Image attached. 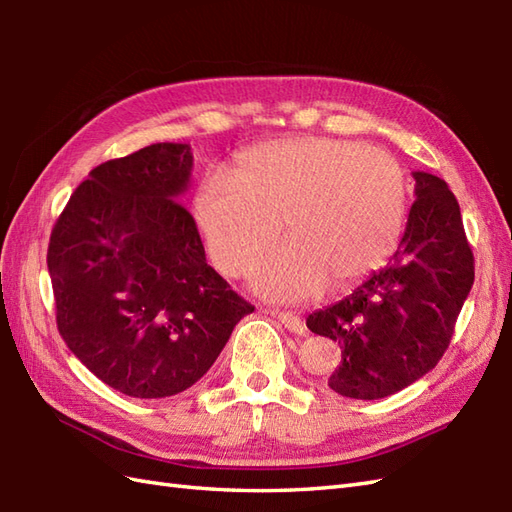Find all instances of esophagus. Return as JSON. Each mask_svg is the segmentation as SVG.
<instances>
[{"mask_svg":"<svg viewBox=\"0 0 512 512\" xmlns=\"http://www.w3.org/2000/svg\"><path fill=\"white\" fill-rule=\"evenodd\" d=\"M277 319H279L281 325H284L286 330L295 332V334H306V323H303V319L297 317V314H292V312H277Z\"/></svg>","mask_w":512,"mask_h":512,"instance_id":"34e87169","label":"esophagus"}]
</instances>
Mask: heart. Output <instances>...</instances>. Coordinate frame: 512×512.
Returning a JSON list of instances; mask_svg holds the SVG:
<instances>
[{"mask_svg":"<svg viewBox=\"0 0 512 512\" xmlns=\"http://www.w3.org/2000/svg\"><path fill=\"white\" fill-rule=\"evenodd\" d=\"M211 264L244 277L277 242L255 288L277 301L352 286L383 266L407 215V178L383 149L328 136L281 138L242 151L231 176L211 173L191 202Z\"/></svg>","mask_w":512,"mask_h":512,"instance_id":"heart-1","label":"heart"}]
</instances>
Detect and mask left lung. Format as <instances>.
Returning a JSON list of instances; mask_svg holds the SVG:
<instances>
[{
  "label": "left lung",
  "instance_id": "left-lung-1",
  "mask_svg": "<svg viewBox=\"0 0 512 512\" xmlns=\"http://www.w3.org/2000/svg\"><path fill=\"white\" fill-rule=\"evenodd\" d=\"M413 180L416 202L389 264L306 321L314 334L341 345L328 385L345 398H385L431 372L473 286V250L458 200L438 176L416 171Z\"/></svg>",
  "mask_w": 512,
  "mask_h": 512
}]
</instances>
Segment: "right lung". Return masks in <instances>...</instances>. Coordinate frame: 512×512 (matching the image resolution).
I'll return each instance as SVG.
<instances>
[{"label":"right lung","instance_id":"1","mask_svg":"<svg viewBox=\"0 0 512 512\" xmlns=\"http://www.w3.org/2000/svg\"><path fill=\"white\" fill-rule=\"evenodd\" d=\"M191 147L156 143L90 171L52 228L57 328L72 354L132 398H167L209 372L255 308L206 264L178 202Z\"/></svg>","mask_w":512,"mask_h":512}]
</instances>
